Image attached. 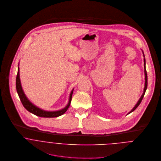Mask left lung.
<instances>
[{
  "mask_svg": "<svg viewBox=\"0 0 161 161\" xmlns=\"http://www.w3.org/2000/svg\"><path fill=\"white\" fill-rule=\"evenodd\" d=\"M142 53H143V52H142ZM143 54H144V53H143ZM144 73H145V87H144V92H143L142 96L141 97L140 99L138 101L136 105L135 106V107H134V108L132 109V110H130V111L129 112V114H130V113H131L132 112H133L134 110H136V108L137 107L139 106V104H141V101H142V99H143V97H144V96L145 92H146V89H147V71H146V59H145L144 54Z\"/></svg>",
  "mask_w": 161,
  "mask_h": 161,
  "instance_id": "8db88e82",
  "label": "left lung"
}]
</instances>
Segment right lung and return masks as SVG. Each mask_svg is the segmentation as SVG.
Masks as SVG:
<instances>
[{"instance_id":"1","label":"right lung","mask_w":161,"mask_h":161,"mask_svg":"<svg viewBox=\"0 0 161 161\" xmlns=\"http://www.w3.org/2000/svg\"><path fill=\"white\" fill-rule=\"evenodd\" d=\"M16 89H17V92L19 95V97L20 98V100L22 105L24 106V107H25L29 112L32 113L33 114H34L37 116L41 117H58V116L64 114L70 106V102L72 100V93H73V91H74V90H72L71 91L70 94L69 103L67 104V106L65 108H64L60 110H57V111L44 110L34 106L32 103H31L29 101V99L25 96V95L22 90L21 84H20V77H19V67H18V72H17V77H16Z\"/></svg>"}]
</instances>
